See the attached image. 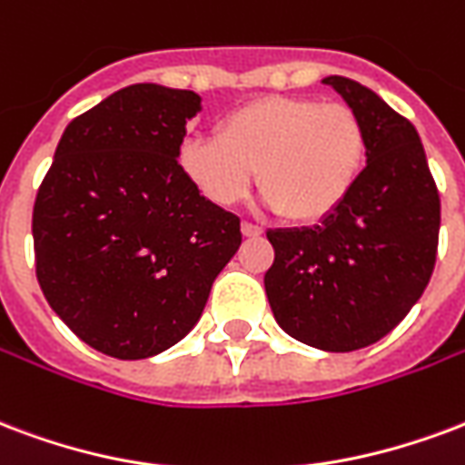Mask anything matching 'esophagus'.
Returning a JSON list of instances; mask_svg holds the SVG:
<instances>
[{
    "label": "esophagus",
    "mask_w": 465,
    "mask_h": 465,
    "mask_svg": "<svg viewBox=\"0 0 465 465\" xmlns=\"http://www.w3.org/2000/svg\"><path fill=\"white\" fill-rule=\"evenodd\" d=\"M240 230H242V235H245V237L262 235L260 225H252V223H242V225H240Z\"/></svg>",
    "instance_id": "obj_1"
}]
</instances>
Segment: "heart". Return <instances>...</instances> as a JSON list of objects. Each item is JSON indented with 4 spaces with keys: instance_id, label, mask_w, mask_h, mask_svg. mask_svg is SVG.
Returning a JSON list of instances; mask_svg holds the SVG:
<instances>
[{
    "instance_id": "1",
    "label": "heart",
    "mask_w": 465,
    "mask_h": 465,
    "mask_svg": "<svg viewBox=\"0 0 465 465\" xmlns=\"http://www.w3.org/2000/svg\"><path fill=\"white\" fill-rule=\"evenodd\" d=\"M365 162V129L348 104L270 95L225 114L215 137H191L179 163L215 205H235L257 183L264 205L299 225L345 203Z\"/></svg>"
}]
</instances>
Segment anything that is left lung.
I'll list each match as a JSON object with an SVG mask.
<instances>
[{"label":"left lung","instance_id":"left-lung-1","mask_svg":"<svg viewBox=\"0 0 465 465\" xmlns=\"http://www.w3.org/2000/svg\"><path fill=\"white\" fill-rule=\"evenodd\" d=\"M326 85L365 129V169L333 215L312 228L267 230L272 313L296 341L328 352L378 343L419 302L434 272L441 205L417 129L370 87Z\"/></svg>","mask_w":465,"mask_h":465}]
</instances>
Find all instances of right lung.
Wrapping results in <instances>:
<instances>
[{
  "instance_id": "add662e5",
  "label": "right lung",
  "mask_w": 465,
  "mask_h": 465,
  "mask_svg": "<svg viewBox=\"0 0 465 465\" xmlns=\"http://www.w3.org/2000/svg\"><path fill=\"white\" fill-rule=\"evenodd\" d=\"M193 90L137 83L65 127L34 203L36 277L95 351L142 361L191 333L242 242L240 218L203 198L179 159Z\"/></svg>"
}]
</instances>
